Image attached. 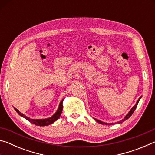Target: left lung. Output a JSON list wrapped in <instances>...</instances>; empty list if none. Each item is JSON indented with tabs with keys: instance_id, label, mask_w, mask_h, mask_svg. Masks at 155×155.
<instances>
[{
	"instance_id": "1",
	"label": "left lung",
	"mask_w": 155,
	"mask_h": 155,
	"mask_svg": "<svg viewBox=\"0 0 155 155\" xmlns=\"http://www.w3.org/2000/svg\"><path fill=\"white\" fill-rule=\"evenodd\" d=\"M141 96L140 97V98L138 99V101H137V103H136V104H135V105L132 107V109H131L130 110V111L128 112V114L125 115V117H124V118H123V119L121 120H120V121H118V122H115V123H107V122H103V121H101V120L94 118V119L97 122L100 123V124H105V125H113V124H120V123H122L123 122H124L125 120H127V119L129 118V117L131 116V115H132V114H133V112L135 111V109H136V107H137V104H138V103H139V101H140V100L141 99Z\"/></svg>"
}]
</instances>
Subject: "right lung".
Instances as JSON below:
<instances>
[{"label": "right lung", "instance_id": "obj_1", "mask_svg": "<svg viewBox=\"0 0 155 155\" xmlns=\"http://www.w3.org/2000/svg\"><path fill=\"white\" fill-rule=\"evenodd\" d=\"M64 99H63L62 101L60 102L58 109H57V111L54 113V114L53 115H52L51 117H48V118H45V119H31V118H30V117L26 116L25 115H24L21 112H20L16 108H15V107H14V108L15 110V111H16L18 114L20 115V116L23 117L24 118L28 120V122L33 123V124L37 125V126L44 127V126H48V125L52 124V123H54L56 121V120H57L59 118L60 115H61V114L62 112V110H63V101H64Z\"/></svg>", "mask_w": 155, "mask_h": 155}]
</instances>
